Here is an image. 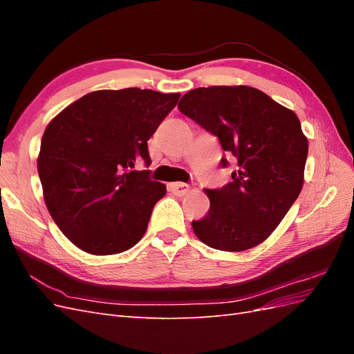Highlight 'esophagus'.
Masks as SVG:
<instances>
[{
	"label": "esophagus",
	"mask_w": 354,
	"mask_h": 354,
	"mask_svg": "<svg viewBox=\"0 0 354 354\" xmlns=\"http://www.w3.org/2000/svg\"><path fill=\"white\" fill-rule=\"evenodd\" d=\"M169 190L173 192V194L177 195V196H185L187 192L190 190V186L186 185V183H180V181H177V183H171L169 185Z\"/></svg>",
	"instance_id": "1"
}]
</instances>
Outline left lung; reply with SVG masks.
I'll return each instance as SVG.
<instances>
[{"label":"left lung","instance_id":"left-lung-1","mask_svg":"<svg viewBox=\"0 0 354 354\" xmlns=\"http://www.w3.org/2000/svg\"><path fill=\"white\" fill-rule=\"evenodd\" d=\"M178 109L236 158L230 183L205 189L209 211L192 221L198 239L229 252L260 245L303 189L308 142L298 116L248 85L195 88L181 97ZM227 164L223 158L221 165Z\"/></svg>","mask_w":354,"mask_h":354}]
</instances>
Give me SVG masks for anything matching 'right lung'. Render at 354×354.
Instances as JSON below:
<instances>
[{
  "label": "right lung",
  "mask_w": 354,
  "mask_h": 354,
  "mask_svg": "<svg viewBox=\"0 0 354 354\" xmlns=\"http://www.w3.org/2000/svg\"><path fill=\"white\" fill-rule=\"evenodd\" d=\"M180 93L99 90L48 122L38 155L42 195L51 218L80 250L120 254L143 238L165 185L136 171L151 164L147 140L174 109Z\"/></svg>",
  "instance_id": "1"
}]
</instances>
